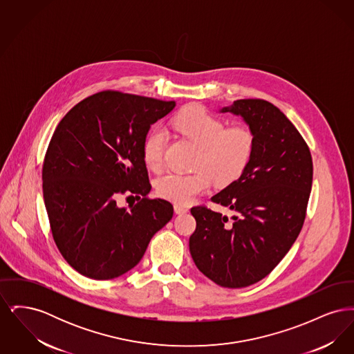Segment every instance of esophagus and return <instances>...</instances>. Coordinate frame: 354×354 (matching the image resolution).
Instances as JSON below:
<instances>
[{
    "label": "esophagus",
    "mask_w": 354,
    "mask_h": 354,
    "mask_svg": "<svg viewBox=\"0 0 354 354\" xmlns=\"http://www.w3.org/2000/svg\"><path fill=\"white\" fill-rule=\"evenodd\" d=\"M174 209H175L176 214H185V212H188V207L182 205V204H175Z\"/></svg>",
    "instance_id": "34e87169"
}]
</instances>
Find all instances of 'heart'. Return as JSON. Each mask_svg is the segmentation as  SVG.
<instances>
[{
  "label": "heart",
  "mask_w": 354,
  "mask_h": 354,
  "mask_svg": "<svg viewBox=\"0 0 354 354\" xmlns=\"http://www.w3.org/2000/svg\"><path fill=\"white\" fill-rule=\"evenodd\" d=\"M174 129L195 145L196 169L188 175L171 174L156 180V194L171 202L187 204L207 192L212 182L228 185L237 180L248 167L256 146V135L248 124L237 123L225 127L223 119L202 106H189L174 120ZM167 134L155 127L143 140L142 155L147 169L159 172L165 165Z\"/></svg>",
  "instance_id": "heart-1"
}]
</instances>
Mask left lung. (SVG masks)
<instances>
[{
    "instance_id": "left-lung-1",
    "label": "left lung",
    "mask_w": 354,
    "mask_h": 354,
    "mask_svg": "<svg viewBox=\"0 0 354 354\" xmlns=\"http://www.w3.org/2000/svg\"><path fill=\"white\" fill-rule=\"evenodd\" d=\"M220 111L243 117L254 131L256 146L244 174L211 198L234 212L232 221L207 205L191 208L196 230L189 252L218 286L244 288L268 276L296 241L313 163L301 134L270 102L237 100Z\"/></svg>"
}]
</instances>
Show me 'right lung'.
Masks as SVG:
<instances>
[{"mask_svg":"<svg viewBox=\"0 0 354 354\" xmlns=\"http://www.w3.org/2000/svg\"><path fill=\"white\" fill-rule=\"evenodd\" d=\"M174 101L106 90L77 103L58 123L42 167V189L53 239L77 272L111 280L134 268L174 215L151 199L142 146L150 126ZM138 201L120 209L116 199Z\"/></svg>","mask_w":354,"mask_h":354,"instance_id":"add662e5","label":"right lung"}]
</instances>
